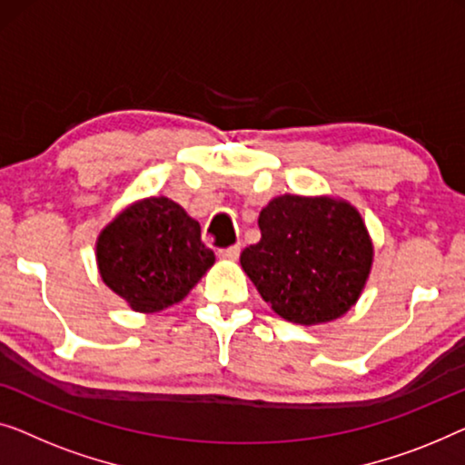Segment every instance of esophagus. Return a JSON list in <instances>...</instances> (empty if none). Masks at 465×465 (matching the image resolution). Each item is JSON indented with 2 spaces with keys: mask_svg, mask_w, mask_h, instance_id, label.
<instances>
[{
  "mask_svg": "<svg viewBox=\"0 0 465 465\" xmlns=\"http://www.w3.org/2000/svg\"><path fill=\"white\" fill-rule=\"evenodd\" d=\"M219 257L225 261H235L240 257V246H230V248H221Z\"/></svg>",
  "mask_w": 465,
  "mask_h": 465,
  "instance_id": "obj_1",
  "label": "esophagus"
}]
</instances>
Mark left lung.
I'll return each instance as SVG.
<instances>
[{"label": "left lung", "instance_id": "obj_1", "mask_svg": "<svg viewBox=\"0 0 465 465\" xmlns=\"http://www.w3.org/2000/svg\"><path fill=\"white\" fill-rule=\"evenodd\" d=\"M259 230L240 263L278 316L305 326L331 322L361 297L372 242L350 202L278 195L261 211Z\"/></svg>", "mask_w": 465, "mask_h": 465}]
</instances>
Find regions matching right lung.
I'll return each instance as SVG.
<instances>
[{"label": "right lung", "mask_w": 465, "mask_h": 465, "mask_svg": "<svg viewBox=\"0 0 465 465\" xmlns=\"http://www.w3.org/2000/svg\"><path fill=\"white\" fill-rule=\"evenodd\" d=\"M200 235L198 221L164 195L134 202L96 240L103 282L134 312L166 310L214 263Z\"/></svg>", "instance_id": "add662e5"}]
</instances>
